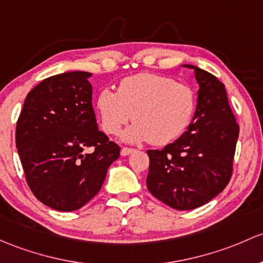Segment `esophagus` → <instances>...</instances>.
I'll use <instances>...</instances> for the list:
<instances>
[{"instance_id":"esophagus-1","label":"esophagus","mask_w":263,"mask_h":263,"mask_svg":"<svg viewBox=\"0 0 263 263\" xmlns=\"http://www.w3.org/2000/svg\"><path fill=\"white\" fill-rule=\"evenodd\" d=\"M134 148H129V147H122V150H121V155L122 156H128L129 154L134 153Z\"/></svg>"}]
</instances>
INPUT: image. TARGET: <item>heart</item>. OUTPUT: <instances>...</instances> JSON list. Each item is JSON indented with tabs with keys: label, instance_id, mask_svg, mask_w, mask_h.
Listing matches in <instances>:
<instances>
[{
	"label": "heart",
	"instance_id": "heart-1",
	"mask_svg": "<svg viewBox=\"0 0 263 263\" xmlns=\"http://www.w3.org/2000/svg\"><path fill=\"white\" fill-rule=\"evenodd\" d=\"M195 108L197 95L190 85L151 73L127 77L121 81L117 92L104 88L97 98L102 128L107 134H120L134 118L136 123L123 135L128 142H173L186 131Z\"/></svg>",
	"mask_w": 263,
	"mask_h": 263
}]
</instances>
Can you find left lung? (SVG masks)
Returning <instances> with one entry per match:
<instances>
[{
    "instance_id": "8db88e82",
    "label": "left lung",
    "mask_w": 263,
    "mask_h": 263,
    "mask_svg": "<svg viewBox=\"0 0 263 263\" xmlns=\"http://www.w3.org/2000/svg\"><path fill=\"white\" fill-rule=\"evenodd\" d=\"M199 84L194 117L187 131L162 150H147V189L178 211L204 205L228 185L233 171L239 126L228 103L226 87L194 65Z\"/></svg>"
}]
</instances>
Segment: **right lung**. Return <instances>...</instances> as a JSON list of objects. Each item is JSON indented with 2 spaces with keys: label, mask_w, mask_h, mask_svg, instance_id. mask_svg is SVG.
Returning <instances> with one entry per match:
<instances>
[{
  "label": "right lung",
  "mask_w": 263,
  "mask_h": 263,
  "mask_svg": "<svg viewBox=\"0 0 263 263\" xmlns=\"http://www.w3.org/2000/svg\"><path fill=\"white\" fill-rule=\"evenodd\" d=\"M90 76L69 71L44 79L26 96L16 124V147L27 185L55 211L85 205L120 157V146L98 129Z\"/></svg>",
  "instance_id": "1"
}]
</instances>
